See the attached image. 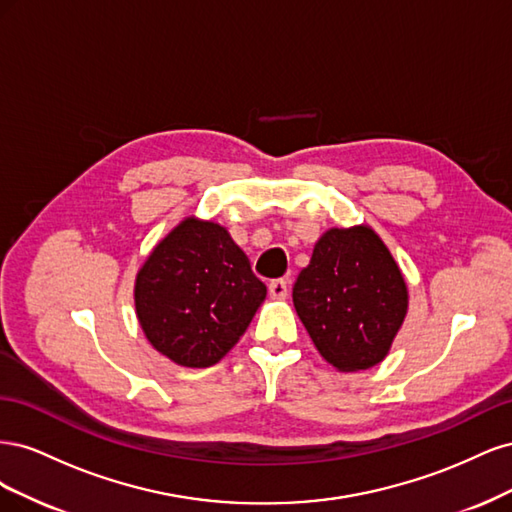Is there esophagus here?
Segmentation results:
<instances>
[{
	"instance_id": "esophagus-1",
	"label": "esophagus",
	"mask_w": 512,
	"mask_h": 512,
	"mask_svg": "<svg viewBox=\"0 0 512 512\" xmlns=\"http://www.w3.org/2000/svg\"><path fill=\"white\" fill-rule=\"evenodd\" d=\"M269 294H271V299H277V301L286 299V294H288V282H286V280H273V282L269 284Z\"/></svg>"
}]
</instances>
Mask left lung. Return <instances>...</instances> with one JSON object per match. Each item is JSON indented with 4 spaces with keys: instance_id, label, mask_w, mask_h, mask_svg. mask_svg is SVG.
Returning a JSON list of instances; mask_svg holds the SVG:
<instances>
[{
    "instance_id": "1",
    "label": "left lung",
    "mask_w": 512,
    "mask_h": 512,
    "mask_svg": "<svg viewBox=\"0 0 512 512\" xmlns=\"http://www.w3.org/2000/svg\"><path fill=\"white\" fill-rule=\"evenodd\" d=\"M309 337L337 371L384 361L408 314V286L371 226L329 228L292 288Z\"/></svg>"
}]
</instances>
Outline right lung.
Returning a JSON list of instances; mask_svg holds the SVG:
<instances>
[{
    "label": "right lung",
    "instance_id": "right-lung-1",
    "mask_svg": "<svg viewBox=\"0 0 512 512\" xmlns=\"http://www.w3.org/2000/svg\"><path fill=\"white\" fill-rule=\"evenodd\" d=\"M267 297L230 232L181 220L136 273L134 307L147 342L181 367H211L235 346Z\"/></svg>",
    "mask_w": 512,
    "mask_h": 512
}]
</instances>
